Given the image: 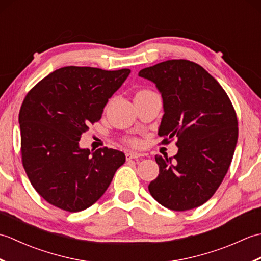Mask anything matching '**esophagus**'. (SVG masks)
<instances>
[{"mask_svg":"<svg viewBox=\"0 0 261 261\" xmlns=\"http://www.w3.org/2000/svg\"><path fill=\"white\" fill-rule=\"evenodd\" d=\"M140 157H142L141 153L134 152V151H127V152L125 153L126 160H131V159H136V158H140Z\"/></svg>","mask_w":261,"mask_h":261,"instance_id":"1","label":"esophagus"}]
</instances>
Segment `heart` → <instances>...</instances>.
I'll return each instance as SVG.
<instances>
[{
  "label": "heart",
  "mask_w": 261,
  "mask_h": 261,
  "mask_svg": "<svg viewBox=\"0 0 261 261\" xmlns=\"http://www.w3.org/2000/svg\"><path fill=\"white\" fill-rule=\"evenodd\" d=\"M142 92H148V91H142ZM126 141L129 142L130 145H132V146H139V143H140V141L138 140L137 138H134V137H132V138H129V139H127Z\"/></svg>",
  "instance_id": "heart-1"
}]
</instances>
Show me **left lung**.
<instances>
[{"mask_svg":"<svg viewBox=\"0 0 261 261\" xmlns=\"http://www.w3.org/2000/svg\"><path fill=\"white\" fill-rule=\"evenodd\" d=\"M139 76L162 93V143L177 139L174 158L157 154L159 175L149 184L151 196L173 211L201 206L228 173L238 141V119L228 94L202 66L171 59L143 68Z\"/></svg>","mask_w":261,"mask_h":261,"instance_id":"obj_1","label":"left lung"}]
</instances>
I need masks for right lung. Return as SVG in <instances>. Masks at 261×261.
Returning <instances> with one entry per match:
<instances>
[{
	"instance_id": "obj_1",
	"label": "right lung",
	"mask_w": 261,
	"mask_h": 261,
	"mask_svg": "<svg viewBox=\"0 0 261 261\" xmlns=\"http://www.w3.org/2000/svg\"><path fill=\"white\" fill-rule=\"evenodd\" d=\"M130 71L67 66L28 92L19 113L22 165L49 204L67 212L90 207L124 164L123 152L107 147L91 152L79 141Z\"/></svg>"
}]
</instances>
